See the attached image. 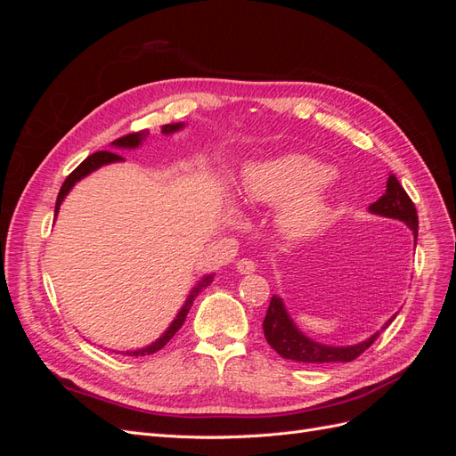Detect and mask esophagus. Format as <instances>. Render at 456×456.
<instances>
[{
    "label": "esophagus",
    "instance_id": "1",
    "mask_svg": "<svg viewBox=\"0 0 456 456\" xmlns=\"http://www.w3.org/2000/svg\"><path fill=\"white\" fill-rule=\"evenodd\" d=\"M236 268L240 273H253L256 270V265L251 258H241V260H238Z\"/></svg>",
    "mask_w": 456,
    "mask_h": 456
}]
</instances>
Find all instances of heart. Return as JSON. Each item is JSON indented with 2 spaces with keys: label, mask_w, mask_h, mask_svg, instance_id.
Segmentation results:
<instances>
[{
  "label": "heart",
  "mask_w": 456,
  "mask_h": 456,
  "mask_svg": "<svg viewBox=\"0 0 456 456\" xmlns=\"http://www.w3.org/2000/svg\"><path fill=\"white\" fill-rule=\"evenodd\" d=\"M335 173L305 154L251 163L243 173L241 198L251 205H279L278 226L291 238H310L329 215Z\"/></svg>",
  "instance_id": "1"
}]
</instances>
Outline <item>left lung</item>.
I'll list each match as a JSON object with an SVG mask.
<instances>
[{"label": "left lung", "instance_id": "obj_1", "mask_svg": "<svg viewBox=\"0 0 456 456\" xmlns=\"http://www.w3.org/2000/svg\"><path fill=\"white\" fill-rule=\"evenodd\" d=\"M369 211L380 216L402 220V223H405L412 230V236H415V245H417L419 215L415 209V203L411 201V198L407 196L403 186L399 184L395 175L388 176V181H386V191L375 203L369 205ZM394 317L386 322L382 330L394 322ZM262 329H265V337L270 346L281 357H285V360H293L300 363H315V365L352 362L355 357H360L380 335V330H377L375 335L360 344H354V346H327V344H320L308 338L305 333H300L298 327L293 323L291 315L287 314L283 300L275 295L270 300V306L265 317V323H262Z\"/></svg>", "mask_w": 456, "mask_h": 456}]
</instances>
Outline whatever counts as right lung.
Listing matches in <instances>:
<instances>
[{"mask_svg": "<svg viewBox=\"0 0 456 456\" xmlns=\"http://www.w3.org/2000/svg\"><path fill=\"white\" fill-rule=\"evenodd\" d=\"M184 127V123H169V126H163L161 127V133L163 134H171V133H175V131H178V129H183ZM150 133L144 129V131H139V133H129V134H126V136H119L118 141H114L112 142V146H116V148H139L141 144H142V141H146V136H148ZM116 161H123V158L119 156V154H114V151H94L93 156H89L87 159H84L81 161L77 167L68 175V178L64 181V184H62V188H61V191H59V198H57V203H54V215L59 213V209H61V203L64 201V198L68 196V191L72 190V186L77 183V181H81V178L84 176H87L89 173H93V171H96L99 167H102V165H108V163H116ZM213 278L215 275L213 273H209V275H203V280L191 289L190 291V295H188V298H186V302H184V306L181 308V312L176 314V317L173 320V323L169 325V329L165 330V333L156 340V342H151L150 346H146V348H141V350H133V352H126L127 355H150V354H156L158 350H161L165 344H167L175 335H176V330L183 327V323H184V320H186V315H188V312H190V308H191V302L196 300V297L203 291V289L207 287V285H211L213 283Z\"/></svg>", "mask_w": 456, "mask_h": 456, "instance_id": "right-lung-1", "label": "right lung"}]
</instances>
